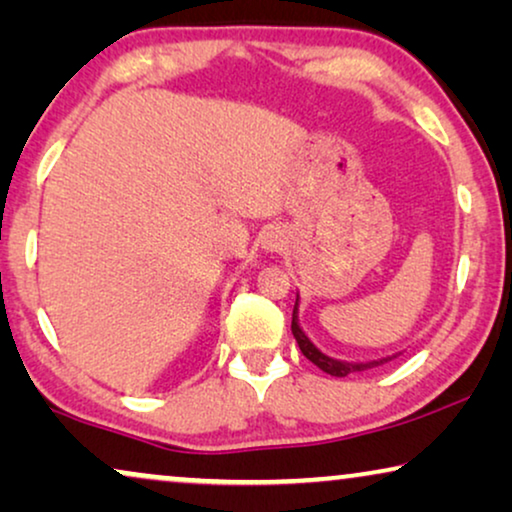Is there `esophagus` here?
Returning <instances> with one entry per match:
<instances>
[{
  "mask_svg": "<svg viewBox=\"0 0 512 512\" xmlns=\"http://www.w3.org/2000/svg\"><path fill=\"white\" fill-rule=\"evenodd\" d=\"M284 244H286V233H284L282 228L270 226V228L263 230V235H261V247L263 249L277 251V249H282Z\"/></svg>",
  "mask_w": 512,
  "mask_h": 512,
  "instance_id": "obj_1",
  "label": "esophagus"
}]
</instances>
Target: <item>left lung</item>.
Returning <instances> with one entry per match:
<instances>
[{
    "label": "left lung",
    "mask_w": 512,
    "mask_h": 512,
    "mask_svg": "<svg viewBox=\"0 0 512 512\" xmlns=\"http://www.w3.org/2000/svg\"><path fill=\"white\" fill-rule=\"evenodd\" d=\"M298 307H300V296H296V305H293V319H291V331H293V338H296L300 352H303L307 359H310L314 366L324 370V373L333 375V377H347L352 373H361V370H368V368H375V366H382V363H387L391 359H396V356H401V352L396 354H389V356H382V359H368V361H342V359H333V356H328L321 352V349L314 345V342L307 338L303 326H300V319H298Z\"/></svg>",
    "instance_id": "obj_1"
}]
</instances>
